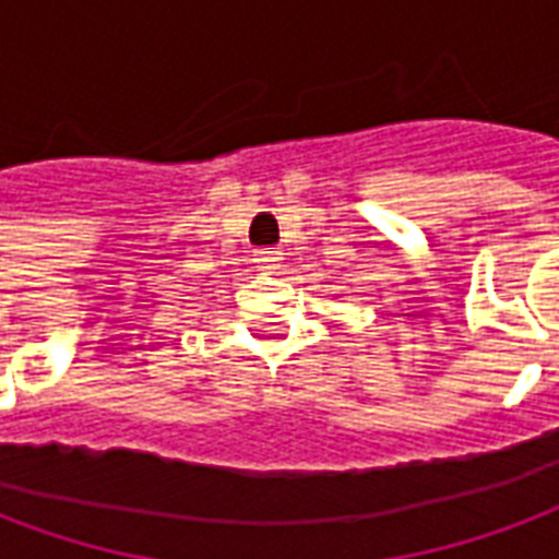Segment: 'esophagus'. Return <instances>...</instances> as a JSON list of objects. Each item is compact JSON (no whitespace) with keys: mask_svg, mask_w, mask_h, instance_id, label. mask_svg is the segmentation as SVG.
Listing matches in <instances>:
<instances>
[{"mask_svg":"<svg viewBox=\"0 0 559 559\" xmlns=\"http://www.w3.org/2000/svg\"><path fill=\"white\" fill-rule=\"evenodd\" d=\"M280 255H283V252L276 250V247H264V250L255 252V262H259V267H262V271H276V267H280V262H283Z\"/></svg>","mask_w":559,"mask_h":559,"instance_id":"obj_1","label":"esophagus"}]
</instances>
